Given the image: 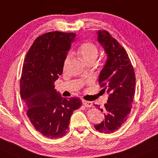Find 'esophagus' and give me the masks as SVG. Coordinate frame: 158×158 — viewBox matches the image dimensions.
<instances>
[{"label":"esophagus","instance_id":"obj_1","mask_svg":"<svg viewBox=\"0 0 158 158\" xmlns=\"http://www.w3.org/2000/svg\"><path fill=\"white\" fill-rule=\"evenodd\" d=\"M82 104H84V106H86V107H91L92 106V103L91 102L89 101H86V100H82Z\"/></svg>","mask_w":158,"mask_h":158}]
</instances>
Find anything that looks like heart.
<instances>
[{"mask_svg":"<svg viewBox=\"0 0 158 158\" xmlns=\"http://www.w3.org/2000/svg\"><path fill=\"white\" fill-rule=\"evenodd\" d=\"M78 53L82 60L85 63L89 61H95L97 56H98V49H97V47L94 44L90 43V42H86V43L81 44L79 48ZM69 58L70 54H69L66 57L65 61H64V64L65 65L67 64L69 60Z\"/></svg>","mask_w":158,"mask_h":158,"instance_id":"heart-1","label":"heart"}]
</instances>
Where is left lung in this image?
<instances>
[{
    "instance_id": "obj_1",
    "label": "left lung",
    "mask_w": 158,
    "mask_h": 158,
    "mask_svg": "<svg viewBox=\"0 0 158 158\" xmlns=\"http://www.w3.org/2000/svg\"><path fill=\"white\" fill-rule=\"evenodd\" d=\"M97 34L98 43L106 56L99 74V84L109 97L104 109H100L104 112L103 121L95 124L94 127L99 132L110 134L127 119L135 96L136 78L127 53L119 42L106 31H98Z\"/></svg>"
}]
</instances>
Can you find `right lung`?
I'll list each match as a JSON object with an SVG mask.
<instances>
[{
  "label": "right lung",
  "mask_w": 158,
  "mask_h": 158,
  "mask_svg": "<svg viewBox=\"0 0 158 158\" xmlns=\"http://www.w3.org/2000/svg\"><path fill=\"white\" fill-rule=\"evenodd\" d=\"M75 36L59 31L40 35L24 60L20 93L26 114L35 130L48 138L63 137L73 112L81 106L79 97L64 98L54 89Z\"/></svg>",
  "instance_id": "obj_1"
}]
</instances>
